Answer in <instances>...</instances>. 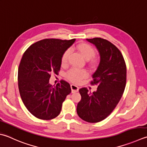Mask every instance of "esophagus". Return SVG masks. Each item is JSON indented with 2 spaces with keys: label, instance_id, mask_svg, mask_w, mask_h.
<instances>
[{
  "label": "esophagus",
  "instance_id": "34e87169",
  "mask_svg": "<svg viewBox=\"0 0 147 147\" xmlns=\"http://www.w3.org/2000/svg\"><path fill=\"white\" fill-rule=\"evenodd\" d=\"M71 88L72 93L76 92L79 90V87H78V86H76V85H74V84L71 85Z\"/></svg>",
  "mask_w": 147,
  "mask_h": 147
}]
</instances>
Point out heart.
I'll return each mask as SVG.
<instances>
[{
	"mask_svg": "<svg viewBox=\"0 0 147 147\" xmlns=\"http://www.w3.org/2000/svg\"><path fill=\"white\" fill-rule=\"evenodd\" d=\"M76 49L82 55L86 60H90L95 55V50L93 47L87 43H81L77 45ZM71 52V49H67L63 53L61 59V64L62 65H65L68 62L69 56ZM88 75V72L85 69H80L73 68L68 71L66 73V77L71 82L78 83L81 80L87 78Z\"/></svg>",
	"mask_w": 147,
	"mask_h": 147,
	"instance_id": "heart-1",
	"label": "heart"
}]
</instances>
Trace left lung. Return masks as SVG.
<instances>
[{"label":"left lung","mask_w":147,"mask_h":147,"mask_svg":"<svg viewBox=\"0 0 147 147\" xmlns=\"http://www.w3.org/2000/svg\"><path fill=\"white\" fill-rule=\"evenodd\" d=\"M86 40L96 46L100 55L91 82L98 87L92 93L87 88L80 89L82 99L76 111L82 120L96 123L110 115L120 101L125 90L127 70L121 52L111 42L100 37Z\"/></svg>","instance_id":"obj_1"}]
</instances>
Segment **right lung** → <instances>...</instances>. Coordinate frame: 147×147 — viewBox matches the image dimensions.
<instances>
[{"label":"right lung","mask_w":147,"mask_h":147,"mask_svg":"<svg viewBox=\"0 0 147 147\" xmlns=\"http://www.w3.org/2000/svg\"><path fill=\"white\" fill-rule=\"evenodd\" d=\"M75 39H45L28 47L23 55L18 73V88L25 107L37 119L51 120L60 113L62 103L71 92L69 83L62 80L52 86L51 73L57 74L63 53Z\"/></svg>","instance_id":"obj_1"}]
</instances>
